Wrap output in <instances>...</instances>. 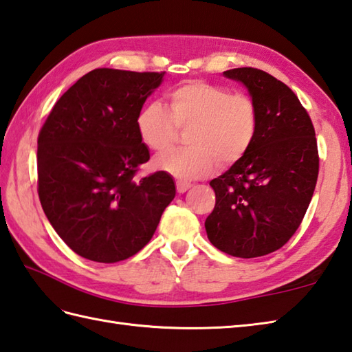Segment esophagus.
Returning a JSON list of instances; mask_svg holds the SVG:
<instances>
[{"label": "esophagus", "instance_id": "esophagus-1", "mask_svg": "<svg viewBox=\"0 0 352 352\" xmlns=\"http://www.w3.org/2000/svg\"><path fill=\"white\" fill-rule=\"evenodd\" d=\"M191 188V184H188V182H182V181H177L176 182V190H177V192H185V191H188Z\"/></svg>", "mask_w": 352, "mask_h": 352}]
</instances>
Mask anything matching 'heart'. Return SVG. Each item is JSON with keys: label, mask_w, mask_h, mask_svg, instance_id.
Returning a JSON list of instances; mask_svg holds the SVG:
<instances>
[{"label": "heart", "mask_w": 352, "mask_h": 352, "mask_svg": "<svg viewBox=\"0 0 352 352\" xmlns=\"http://www.w3.org/2000/svg\"><path fill=\"white\" fill-rule=\"evenodd\" d=\"M168 111L147 103L136 117V132L147 148L164 153L175 146L179 131L188 135L190 150H175L156 160V167L182 181H195L239 162L252 146L258 109L246 92L188 80L168 91Z\"/></svg>", "instance_id": "heart-1"}]
</instances>
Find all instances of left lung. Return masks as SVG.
Listing matches in <instances>:
<instances>
[{
    "label": "left lung",
    "instance_id": "1",
    "mask_svg": "<svg viewBox=\"0 0 352 352\" xmlns=\"http://www.w3.org/2000/svg\"><path fill=\"white\" fill-rule=\"evenodd\" d=\"M223 74L246 85L258 129L248 153L210 182L216 206L205 229L221 252L263 256L281 249L305 216L319 175L318 141L307 109L285 83L250 67Z\"/></svg>",
    "mask_w": 352,
    "mask_h": 352
}]
</instances>
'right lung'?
Segmentation results:
<instances>
[{
	"label": "right lung",
	"instance_id": "add662e5",
	"mask_svg": "<svg viewBox=\"0 0 352 352\" xmlns=\"http://www.w3.org/2000/svg\"><path fill=\"white\" fill-rule=\"evenodd\" d=\"M164 73L97 68L63 94L38 136V195L60 239L86 260L118 263L152 239L176 188L150 160L136 117Z\"/></svg>",
	"mask_w": 352,
	"mask_h": 352
}]
</instances>
